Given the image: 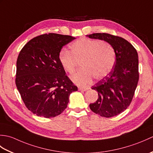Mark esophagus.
Wrapping results in <instances>:
<instances>
[{
	"mask_svg": "<svg viewBox=\"0 0 153 153\" xmlns=\"http://www.w3.org/2000/svg\"><path fill=\"white\" fill-rule=\"evenodd\" d=\"M78 89L79 91H86L87 90V88H83V87H79Z\"/></svg>",
	"mask_w": 153,
	"mask_h": 153,
	"instance_id": "esophagus-1",
	"label": "esophagus"
}]
</instances>
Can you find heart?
<instances>
[{
    "label": "heart",
    "mask_w": 153,
    "mask_h": 153,
    "mask_svg": "<svg viewBox=\"0 0 153 153\" xmlns=\"http://www.w3.org/2000/svg\"><path fill=\"white\" fill-rule=\"evenodd\" d=\"M70 47V52H60L59 60L63 69L70 74L81 64L82 69L71 77L77 85H87L93 77L97 80L102 79L113 70L116 54L108 42L82 38L74 42Z\"/></svg>",
    "instance_id": "1"
}]
</instances>
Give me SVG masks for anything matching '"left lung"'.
<instances>
[{
  "label": "left lung",
  "mask_w": 153,
  "mask_h": 153,
  "mask_svg": "<svg viewBox=\"0 0 153 153\" xmlns=\"http://www.w3.org/2000/svg\"><path fill=\"white\" fill-rule=\"evenodd\" d=\"M108 42L116 54V62L108 76L92 87L98 92L97 101L90 109L100 116L110 118L122 113L130 105L139 81L138 54L124 39L105 33L86 35Z\"/></svg>",
  "instance_id": "8db88e82"
}]
</instances>
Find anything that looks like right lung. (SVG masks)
<instances>
[{
  "label": "right lung",
  "mask_w": 153,
  "mask_h": 153,
  "mask_svg": "<svg viewBox=\"0 0 153 153\" xmlns=\"http://www.w3.org/2000/svg\"><path fill=\"white\" fill-rule=\"evenodd\" d=\"M75 39L41 35L29 41L18 55L16 85L25 105L37 116L49 118L60 114L70 94L77 91L59 60L62 48Z\"/></svg>",
  "instance_id": "add662e5"
}]
</instances>
